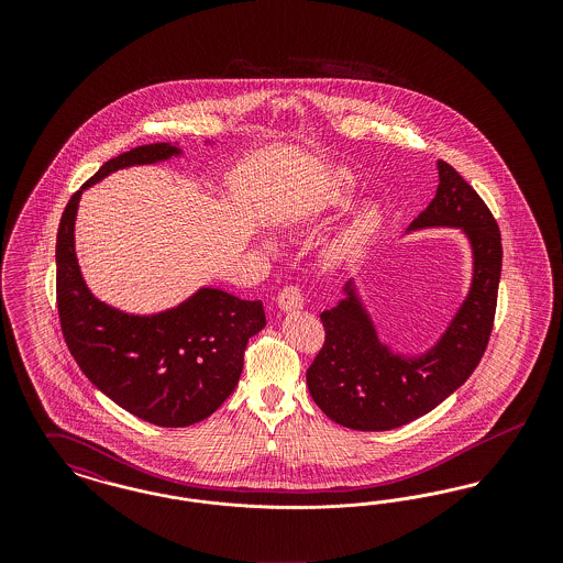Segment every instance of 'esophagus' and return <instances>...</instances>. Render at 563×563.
Segmentation results:
<instances>
[{
  "label": "esophagus",
  "mask_w": 563,
  "mask_h": 563,
  "mask_svg": "<svg viewBox=\"0 0 563 563\" xmlns=\"http://www.w3.org/2000/svg\"><path fill=\"white\" fill-rule=\"evenodd\" d=\"M278 306H280V310H285V312L301 308V306H303V294H301V289H299L297 285L283 287L280 294H278Z\"/></svg>",
  "instance_id": "34e87169"
}]
</instances>
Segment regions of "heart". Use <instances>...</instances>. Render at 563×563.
Here are the masks:
<instances>
[{
	"instance_id": "heart-1",
	"label": "heart",
	"mask_w": 563,
	"mask_h": 563,
	"mask_svg": "<svg viewBox=\"0 0 563 563\" xmlns=\"http://www.w3.org/2000/svg\"><path fill=\"white\" fill-rule=\"evenodd\" d=\"M350 198V184L346 177H340V186L335 189V194H333V205H344L346 200ZM374 213H365L361 214L356 221H354V225H352V230H350V234H352V239L354 236H361V234H365L372 225H374Z\"/></svg>"
}]
</instances>
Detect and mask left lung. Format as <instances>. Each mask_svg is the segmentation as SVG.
<instances>
[{"instance_id":"left-lung-1","label":"left lung","mask_w":563,"mask_h":563,"mask_svg":"<svg viewBox=\"0 0 563 563\" xmlns=\"http://www.w3.org/2000/svg\"><path fill=\"white\" fill-rule=\"evenodd\" d=\"M429 209L411 230L462 228L475 255L473 287L445 335L418 358L379 344L354 291L321 314L324 342L306 372L308 390L327 418L352 430H393L445 401L473 374L487 349L503 269L500 228L482 196L445 161Z\"/></svg>"}]
</instances>
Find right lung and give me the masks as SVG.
I'll list each match as a JSON object with an SVG mask.
<instances>
[{
	"instance_id": "right-lung-1",
	"label": "right lung",
	"mask_w": 563,
	"mask_h": 563,
	"mask_svg": "<svg viewBox=\"0 0 563 563\" xmlns=\"http://www.w3.org/2000/svg\"><path fill=\"white\" fill-rule=\"evenodd\" d=\"M175 154V145L150 143L106 162L71 196L56 232V306L67 349L111 401L166 429L209 418L232 395L246 342L266 327L264 303L200 289L156 317L124 314L86 289L74 249V221L81 189L118 168Z\"/></svg>"
}]
</instances>
